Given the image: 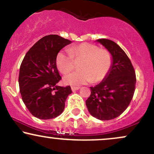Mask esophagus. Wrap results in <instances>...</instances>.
<instances>
[{
  "label": "esophagus",
  "instance_id": "34e87169",
  "mask_svg": "<svg viewBox=\"0 0 154 154\" xmlns=\"http://www.w3.org/2000/svg\"><path fill=\"white\" fill-rule=\"evenodd\" d=\"M72 88V91L73 92H75L76 91H77V90L79 89V87H75V86H72V87L71 88Z\"/></svg>",
  "mask_w": 154,
  "mask_h": 154
}]
</instances>
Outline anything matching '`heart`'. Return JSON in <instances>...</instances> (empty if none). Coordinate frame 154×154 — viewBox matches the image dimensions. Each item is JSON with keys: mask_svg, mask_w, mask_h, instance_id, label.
I'll use <instances>...</instances> for the list:
<instances>
[{"mask_svg": "<svg viewBox=\"0 0 154 154\" xmlns=\"http://www.w3.org/2000/svg\"><path fill=\"white\" fill-rule=\"evenodd\" d=\"M75 60H82L79 65L80 70L64 77V82L78 86L93 81L98 82L105 78L112 62L110 53L100 49L97 45L84 43L75 45L69 51H61L56 56V65L59 71L67 74L75 68Z\"/></svg>", "mask_w": 154, "mask_h": 154, "instance_id": "heart-1", "label": "heart"}]
</instances>
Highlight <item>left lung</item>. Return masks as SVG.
<instances>
[{
	"mask_svg": "<svg viewBox=\"0 0 154 154\" xmlns=\"http://www.w3.org/2000/svg\"><path fill=\"white\" fill-rule=\"evenodd\" d=\"M96 42L110 53L112 62L103 80L91 87V94L85 101L88 111L100 120H110L126 110L135 90V72L125 51L114 41L98 39Z\"/></svg>",
	"mask_w": 154,
	"mask_h": 154,
	"instance_id": "obj_1",
	"label": "left lung"
}]
</instances>
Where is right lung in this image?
<instances>
[{"instance_id": "add662e5", "label": "right lung", "mask_w": 154, "mask_h": 154, "mask_svg": "<svg viewBox=\"0 0 154 154\" xmlns=\"http://www.w3.org/2000/svg\"><path fill=\"white\" fill-rule=\"evenodd\" d=\"M71 40L57 35L39 40L26 53L19 69V85L22 100L29 112L40 119L57 117L63 112L70 86L57 85L61 77L56 56Z\"/></svg>"}]
</instances>
